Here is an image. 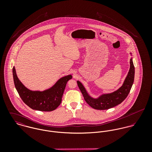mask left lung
Wrapping results in <instances>:
<instances>
[{
	"mask_svg": "<svg viewBox=\"0 0 152 152\" xmlns=\"http://www.w3.org/2000/svg\"><path fill=\"white\" fill-rule=\"evenodd\" d=\"M130 54L132 55L131 53ZM134 66L132 58H131L130 68L122 86L111 93L102 94L98 98H93L88 93L86 88L80 81H77V84L85 101L91 107L98 110H105L113 108L121 104L126 99L134 82Z\"/></svg>",
	"mask_w": 152,
	"mask_h": 152,
	"instance_id": "1",
	"label": "left lung"
}]
</instances>
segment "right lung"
I'll return each instance as SVG.
<instances>
[{"mask_svg":"<svg viewBox=\"0 0 152 152\" xmlns=\"http://www.w3.org/2000/svg\"><path fill=\"white\" fill-rule=\"evenodd\" d=\"M13 76L15 86L22 101L30 108L45 112L54 110L60 105L66 83L72 78L71 75L63 77L52 87L40 91L25 87L18 77L15 66Z\"/></svg>","mask_w":152,"mask_h":152,"instance_id":"add662e5","label":"right lung"}]
</instances>
